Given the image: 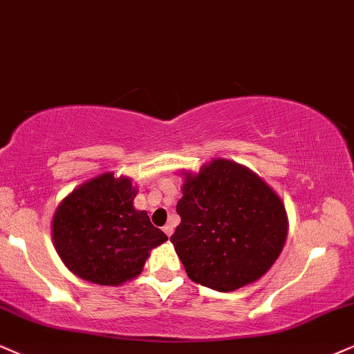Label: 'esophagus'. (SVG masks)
Listing matches in <instances>:
<instances>
[{
  "label": "esophagus",
  "instance_id": "esophagus-1",
  "mask_svg": "<svg viewBox=\"0 0 354 354\" xmlns=\"http://www.w3.org/2000/svg\"><path fill=\"white\" fill-rule=\"evenodd\" d=\"M164 233L167 234L169 238L172 236V233H174V226H172V225H165V226H164Z\"/></svg>",
  "mask_w": 354,
  "mask_h": 354
}]
</instances>
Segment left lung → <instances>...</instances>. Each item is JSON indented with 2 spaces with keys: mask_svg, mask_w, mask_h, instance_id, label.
<instances>
[{
  "mask_svg": "<svg viewBox=\"0 0 354 354\" xmlns=\"http://www.w3.org/2000/svg\"><path fill=\"white\" fill-rule=\"evenodd\" d=\"M170 241L192 281L231 292L268 272L287 236L281 198L250 169L215 159L185 174Z\"/></svg>",
  "mask_w": 354,
  "mask_h": 354,
  "instance_id": "1",
  "label": "left lung"
}]
</instances>
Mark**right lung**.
Listing matches in <instances>:
<instances>
[{
	"label": "right lung",
	"mask_w": 354,
	"mask_h": 354,
	"mask_svg": "<svg viewBox=\"0 0 354 354\" xmlns=\"http://www.w3.org/2000/svg\"><path fill=\"white\" fill-rule=\"evenodd\" d=\"M129 178L103 174L62 200L52 221L55 250L85 281L121 286L142 270L152 248L167 236L146 212L134 210Z\"/></svg>",
	"instance_id": "1"
}]
</instances>
